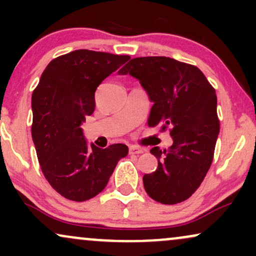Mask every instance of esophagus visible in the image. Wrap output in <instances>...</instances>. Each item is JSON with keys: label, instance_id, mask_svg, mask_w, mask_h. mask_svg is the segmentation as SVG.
<instances>
[{"label": "esophagus", "instance_id": "1", "mask_svg": "<svg viewBox=\"0 0 256 256\" xmlns=\"http://www.w3.org/2000/svg\"><path fill=\"white\" fill-rule=\"evenodd\" d=\"M128 152H130V154H142V152H144L146 150L143 148H140V146H128Z\"/></svg>", "mask_w": 256, "mask_h": 256}]
</instances>
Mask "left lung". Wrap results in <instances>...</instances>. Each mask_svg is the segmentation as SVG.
Here are the masks:
<instances>
[{
	"instance_id": "1",
	"label": "left lung",
	"mask_w": 256,
	"mask_h": 256,
	"mask_svg": "<svg viewBox=\"0 0 256 256\" xmlns=\"http://www.w3.org/2000/svg\"><path fill=\"white\" fill-rule=\"evenodd\" d=\"M119 73L138 79L148 94V125L171 128L173 144L150 150L158 168L143 177L146 194L164 204L185 201L212 165L220 128L216 90L198 67L166 56L134 58Z\"/></svg>"
}]
</instances>
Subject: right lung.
<instances>
[{
    "instance_id": "add662e5",
    "label": "right lung",
    "mask_w": 256,
    "mask_h": 256,
    "mask_svg": "<svg viewBox=\"0 0 256 256\" xmlns=\"http://www.w3.org/2000/svg\"><path fill=\"white\" fill-rule=\"evenodd\" d=\"M128 55L79 49L49 62L32 94V140L40 168L54 190L72 201L98 195L128 148L88 146L80 128L95 110V91Z\"/></svg>"
}]
</instances>
